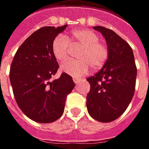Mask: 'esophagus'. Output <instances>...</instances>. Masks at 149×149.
Listing matches in <instances>:
<instances>
[{
	"label": "esophagus",
	"mask_w": 149,
	"mask_h": 149,
	"mask_svg": "<svg viewBox=\"0 0 149 149\" xmlns=\"http://www.w3.org/2000/svg\"><path fill=\"white\" fill-rule=\"evenodd\" d=\"M73 81L75 82V84H78L81 81V79H77V78H73Z\"/></svg>",
	"instance_id": "34e87169"
}]
</instances>
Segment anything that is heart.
Returning a JSON list of instances; mask_svg holds the SVG:
<instances>
[{
	"label": "heart",
	"instance_id": "1",
	"mask_svg": "<svg viewBox=\"0 0 149 149\" xmlns=\"http://www.w3.org/2000/svg\"><path fill=\"white\" fill-rule=\"evenodd\" d=\"M100 36L87 29H78L68 36L58 35L52 45L53 56L58 62H64L69 52V43L79 47L77 58L68 60L61 65L60 69L73 77H80L89 71V66L93 69L102 67L107 60L109 51L107 47L99 42Z\"/></svg>",
	"mask_w": 149,
	"mask_h": 149
}]
</instances>
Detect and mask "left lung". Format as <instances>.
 Wrapping results in <instances>:
<instances>
[{"label": "left lung", "mask_w": 149, "mask_h": 149, "mask_svg": "<svg viewBox=\"0 0 149 149\" xmlns=\"http://www.w3.org/2000/svg\"><path fill=\"white\" fill-rule=\"evenodd\" d=\"M107 42L109 56L94 76L87 79L90 90L86 107L97 121L110 123L123 114L132 102L137 74L132 49L114 31L103 26H93Z\"/></svg>", "instance_id": "left-lung-1"}]
</instances>
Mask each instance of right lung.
<instances>
[{
  "label": "right lung",
  "instance_id": "add662e5",
  "mask_svg": "<svg viewBox=\"0 0 149 149\" xmlns=\"http://www.w3.org/2000/svg\"><path fill=\"white\" fill-rule=\"evenodd\" d=\"M66 27L67 25L38 29L20 46L11 64L9 80L17 104L37 123H49L60 118L68 94L75 86L71 76L65 72L52 81L59 68L52 42Z\"/></svg>",
  "mask_w": 149,
  "mask_h": 149
}]
</instances>
